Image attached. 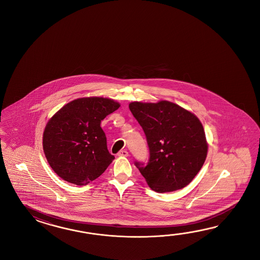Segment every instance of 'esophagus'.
<instances>
[{"label":"esophagus","mask_w":260,"mask_h":260,"mask_svg":"<svg viewBox=\"0 0 260 260\" xmlns=\"http://www.w3.org/2000/svg\"><path fill=\"white\" fill-rule=\"evenodd\" d=\"M118 156L119 157H127L128 155V151H126V150H121V151H119L118 152Z\"/></svg>","instance_id":"obj_1"}]
</instances>
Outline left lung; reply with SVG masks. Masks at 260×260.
Instances as JSON below:
<instances>
[{
	"mask_svg": "<svg viewBox=\"0 0 260 260\" xmlns=\"http://www.w3.org/2000/svg\"><path fill=\"white\" fill-rule=\"evenodd\" d=\"M149 148L148 166H136L149 188L170 192L186 187L205 164L208 143L199 118L167 100L129 104Z\"/></svg>",
	"mask_w": 260,
	"mask_h": 260,
	"instance_id": "obj_1",
	"label": "left lung"
}]
</instances>
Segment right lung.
I'll use <instances>...</instances> for the list:
<instances>
[{
	"label": "right lung",
	"instance_id": "add662e5",
	"mask_svg": "<svg viewBox=\"0 0 260 260\" xmlns=\"http://www.w3.org/2000/svg\"><path fill=\"white\" fill-rule=\"evenodd\" d=\"M120 106L107 98H80L63 106L50 118L44 127L43 149L58 177L84 186L105 172L114 156L108 150L100 123Z\"/></svg>",
	"mask_w": 260,
	"mask_h": 260
}]
</instances>
